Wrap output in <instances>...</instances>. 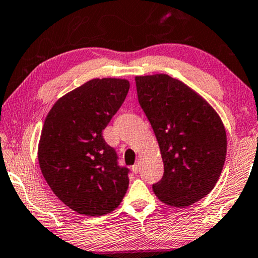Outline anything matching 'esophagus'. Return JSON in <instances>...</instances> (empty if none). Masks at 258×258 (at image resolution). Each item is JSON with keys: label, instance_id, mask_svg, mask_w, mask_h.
Masks as SVG:
<instances>
[{"label": "esophagus", "instance_id": "esophagus-1", "mask_svg": "<svg viewBox=\"0 0 258 258\" xmlns=\"http://www.w3.org/2000/svg\"><path fill=\"white\" fill-rule=\"evenodd\" d=\"M139 169H140V163H139V160H138V161H137V163L132 166V171H133V172H135V173H138V172H139Z\"/></svg>", "mask_w": 258, "mask_h": 258}]
</instances>
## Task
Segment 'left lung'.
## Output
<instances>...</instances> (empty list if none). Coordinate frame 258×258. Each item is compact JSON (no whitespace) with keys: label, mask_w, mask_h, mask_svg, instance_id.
<instances>
[{"label":"left lung","mask_w":258,"mask_h":258,"mask_svg":"<svg viewBox=\"0 0 258 258\" xmlns=\"http://www.w3.org/2000/svg\"><path fill=\"white\" fill-rule=\"evenodd\" d=\"M140 107L158 140L164 176L153 184L160 202L186 208L211 192L226 157V132L212 106L167 74L136 77Z\"/></svg>","instance_id":"obj_1"}]
</instances>
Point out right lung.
Returning a JSON list of instances; mask_svg holds the SVG:
<instances>
[{
	"label": "right lung",
	"instance_id": "obj_1",
	"mask_svg": "<svg viewBox=\"0 0 258 258\" xmlns=\"http://www.w3.org/2000/svg\"><path fill=\"white\" fill-rule=\"evenodd\" d=\"M130 89L126 79H92L55 102L44 120L37 158L55 196L78 214L98 217L115 210L128 188L102 130Z\"/></svg>",
	"mask_w": 258,
	"mask_h": 258
}]
</instances>
